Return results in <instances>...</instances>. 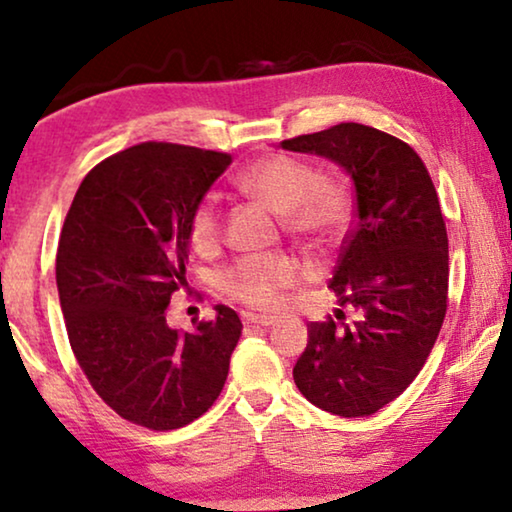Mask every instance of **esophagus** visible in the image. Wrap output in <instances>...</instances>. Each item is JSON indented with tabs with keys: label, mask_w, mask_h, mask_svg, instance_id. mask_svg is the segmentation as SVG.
I'll list each match as a JSON object with an SVG mask.
<instances>
[{
	"label": "esophagus",
	"mask_w": 512,
	"mask_h": 512,
	"mask_svg": "<svg viewBox=\"0 0 512 512\" xmlns=\"http://www.w3.org/2000/svg\"><path fill=\"white\" fill-rule=\"evenodd\" d=\"M244 324L247 326H272L275 324V317H261V314H244Z\"/></svg>",
	"instance_id": "1"
}]
</instances>
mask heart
Wrapping results in <instances>:
<instances>
[{
	"label": "heart",
	"instance_id": "1",
	"mask_svg": "<svg viewBox=\"0 0 512 512\" xmlns=\"http://www.w3.org/2000/svg\"><path fill=\"white\" fill-rule=\"evenodd\" d=\"M237 186L282 216V226L298 240L324 249L338 240L349 219L347 191L338 181L317 177L312 165L291 156H263L251 163ZM191 244L209 251L219 244L221 214L209 195L193 209L188 226ZM303 277V265L291 254L244 256L219 275V286L230 300L254 310H277L284 293Z\"/></svg>",
	"mask_w": 512,
	"mask_h": 512
}]
</instances>
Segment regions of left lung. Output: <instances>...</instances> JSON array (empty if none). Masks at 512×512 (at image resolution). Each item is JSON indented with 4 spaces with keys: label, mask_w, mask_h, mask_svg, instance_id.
<instances>
[{
    "label": "left lung",
    "mask_w": 512,
    "mask_h": 512,
    "mask_svg": "<svg viewBox=\"0 0 512 512\" xmlns=\"http://www.w3.org/2000/svg\"><path fill=\"white\" fill-rule=\"evenodd\" d=\"M282 149L338 163L354 181V226L328 282L345 312L312 321L293 366L307 401L366 417L394 401L424 368L447 312V230L417 151L361 123L284 139Z\"/></svg>",
    "instance_id": "8db88e82"
}]
</instances>
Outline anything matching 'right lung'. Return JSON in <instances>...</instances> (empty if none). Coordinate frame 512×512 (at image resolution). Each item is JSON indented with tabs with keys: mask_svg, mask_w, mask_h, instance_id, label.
<instances>
[{
	"mask_svg": "<svg viewBox=\"0 0 512 512\" xmlns=\"http://www.w3.org/2000/svg\"><path fill=\"white\" fill-rule=\"evenodd\" d=\"M230 163L195 146H130L86 174L62 226L55 282L72 352L97 396L151 431L212 408L242 335L226 305L191 333L165 319L186 286L193 209Z\"/></svg>",
	"mask_w": 512,
	"mask_h": 512,
	"instance_id": "right-lung-1",
	"label": "right lung"
}]
</instances>
